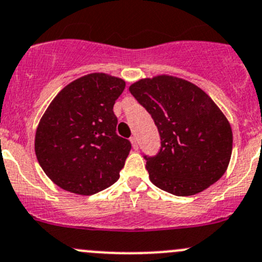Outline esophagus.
<instances>
[{"label":"esophagus","instance_id":"obj_1","mask_svg":"<svg viewBox=\"0 0 262 262\" xmlns=\"http://www.w3.org/2000/svg\"><path fill=\"white\" fill-rule=\"evenodd\" d=\"M130 142H132V146H133V148L138 149V139H137V137H132Z\"/></svg>","mask_w":262,"mask_h":262}]
</instances>
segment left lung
<instances>
[{
	"mask_svg": "<svg viewBox=\"0 0 262 262\" xmlns=\"http://www.w3.org/2000/svg\"><path fill=\"white\" fill-rule=\"evenodd\" d=\"M159 130L156 156H144L149 179L175 195L202 192L227 171L233 148L230 124L197 85L171 75L146 78L129 87Z\"/></svg>",
	"mask_w": 262,
	"mask_h": 262,
	"instance_id": "1",
	"label": "left lung"
}]
</instances>
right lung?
Returning <instances> with one entry per match:
<instances>
[{
    "label": "right lung",
    "instance_id": "1",
    "mask_svg": "<svg viewBox=\"0 0 262 262\" xmlns=\"http://www.w3.org/2000/svg\"><path fill=\"white\" fill-rule=\"evenodd\" d=\"M125 88L120 78L93 73L58 92L35 132L43 171L68 192L90 195L119 179L132 144L116 134L114 103Z\"/></svg>",
    "mask_w": 262,
    "mask_h": 262
}]
</instances>
